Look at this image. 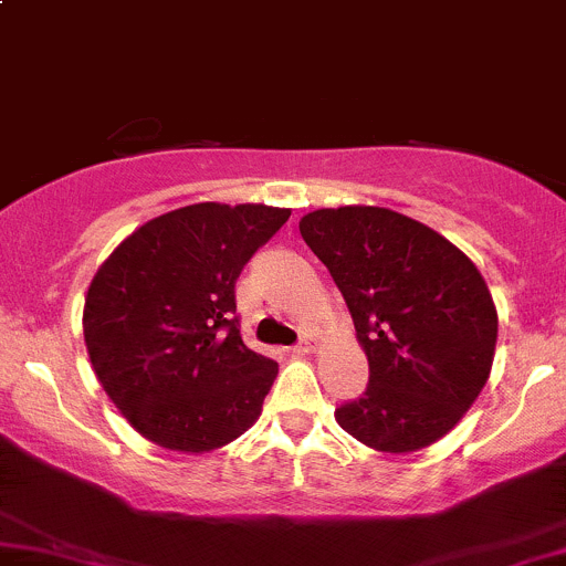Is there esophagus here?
I'll list each match as a JSON object with an SVG mask.
<instances>
[{
	"label": "esophagus",
	"mask_w": 566,
	"mask_h": 566,
	"mask_svg": "<svg viewBox=\"0 0 566 566\" xmlns=\"http://www.w3.org/2000/svg\"><path fill=\"white\" fill-rule=\"evenodd\" d=\"M293 353L295 356H310V353H315V339H312V336H304V339L293 347Z\"/></svg>",
	"instance_id": "34e87169"
}]
</instances>
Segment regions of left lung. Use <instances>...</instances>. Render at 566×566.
I'll return each instance as SVG.
<instances>
[{"instance_id":"1","label":"left lung","mask_w":566,"mask_h":566,"mask_svg":"<svg viewBox=\"0 0 566 566\" xmlns=\"http://www.w3.org/2000/svg\"><path fill=\"white\" fill-rule=\"evenodd\" d=\"M334 276L369 386L336 421L375 452L441 441L484 389L499 312L479 268L421 221L373 205L319 208L298 221Z\"/></svg>"}]
</instances>
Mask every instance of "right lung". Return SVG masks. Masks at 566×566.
I'll return each instance as SVG.
<instances>
[{
	"instance_id": "1",
	"label": "right lung",
	"mask_w": 566,
	"mask_h": 566,
	"mask_svg": "<svg viewBox=\"0 0 566 566\" xmlns=\"http://www.w3.org/2000/svg\"><path fill=\"white\" fill-rule=\"evenodd\" d=\"M287 219L268 205H186L130 232L90 282V361L156 447L213 452L260 419L279 364L243 345L235 282Z\"/></svg>"
}]
</instances>
